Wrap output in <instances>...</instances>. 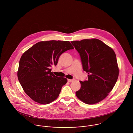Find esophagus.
Returning <instances> with one entry per match:
<instances>
[{"instance_id":"esophagus-1","label":"esophagus","mask_w":133,"mask_h":133,"mask_svg":"<svg viewBox=\"0 0 133 133\" xmlns=\"http://www.w3.org/2000/svg\"><path fill=\"white\" fill-rule=\"evenodd\" d=\"M74 81V79H68V82H72Z\"/></svg>"}]
</instances>
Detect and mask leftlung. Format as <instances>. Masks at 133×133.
<instances>
[{
	"instance_id": "1",
	"label": "left lung",
	"mask_w": 133,
	"mask_h": 133,
	"mask_svg": "<svg viewBox=\"0 0 133 133\" xmlns=\"http://www.w3.org/2000/svg\"><path fill=\"white\" fill-rule=\"evenodd\" d=\"M71 42L79 53L83 69L88 74L87 80L80 81L77 98L87 104L101 101L113 89L119 76L115 52L97 39Z\"/></svg>"
}]
</instances>
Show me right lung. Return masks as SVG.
I'll use <instances>...</instances> for the list:
<instances>
[{
  "instance_id": "1",
  "label": "right lung",
  "mask_w": 133,
  "mask_h": 133,
  "mask_svg": "<svg viewBox=\"0 0 133 133\" xmlns=\"http://www.w3.org/2000/svg\"><path fill=\"white\" fill-rule=\"evenodd\" d=\"M69 41H41L25 51L19 61L17 76L26 94L37 103L47 104L59 96L67 82L63 77L55 76L50 67L56 66L60 55L73 49Z\"/></svg>"
}]
</instances>
